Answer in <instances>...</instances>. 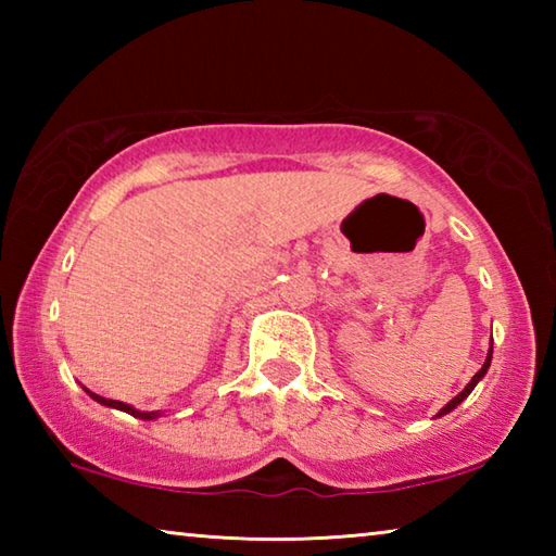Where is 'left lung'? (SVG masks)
<instances>
[{
	"label": "left lung",
	"instance_id": "obj_1",
	"mask_svg": "<svg viewBox=\"0 0 556 556\" xmlns=\"http://www.w3.org/2000/svg\"><path fill=\"white\" fill-rule=\"evenodd\" d=\"M491 361H493V343H491V348H488V355H485V363H483V368H481V370H478V372L473 375V378H470V382L466 384V388H464V390H460V392L456 394V397H454V400H451V402H446V407H441V409L437 412V417H444V414H448L451 409H456V407H458V404H460V402H464V400L468 397V394H470V392H473V388H476V384H478V382H481V380L485 378V372H488V368H491Z\"/></svg>",
	"mask_w": 556,
	"mask_h": 556
}]
</instances>
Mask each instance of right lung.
<instances>
[{
	"instance_id": "add662e5",
	"label": "right lung",
	"mask_w": 556,
	"mask_h": 556,
	"mask_svg": "<svg viewBox=\"0 0 556 556\" xmlns=\"http://www.w3.org/2000/svg\"><path fill=\"white\" fill-rule=\"evenodd\" d=\"M86 390L92 400L96 402H100V404H105V407H112V409H119V412H127V414H131V417H137V419H144V421H149V419H156V417H162V412H142V409H137V407H131V404H125V402H117V400H105V397H100V394H96V392H90L88 388H83Z\"/></svg>"
}]
</instances>
